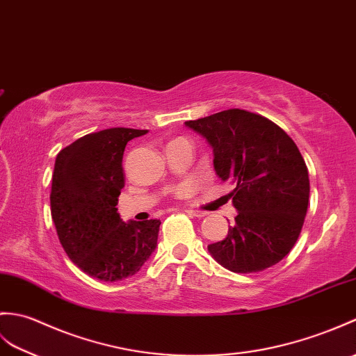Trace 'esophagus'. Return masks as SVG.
<instances>
[{
    "mask_svg": "<svg viewBox=\"0 0 356 356\" xmlns=\"http://www.w3.org/2000/svg\"><path fill=\"white\" fill-rule=\"evenodd\" d=\"M189 217H197V218H202L206 216V212H202V211H193V209H188L185 211Z\"/></svg>",
    "mask_w": 356,
    "mask_h": 356,
    "instance_id": "obj_1",
    "label": "esophagus"
}]
</instances>
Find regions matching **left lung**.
I'll list each match as a JSON object with an SVG mask.
<instances>
[{"instance_id": "left-lung-1", "label": "left lung", "mask_w": 356, "mask_h": 356, "mask_svg": "<svg viewBox=\"0 0 356 356\" xmlns=\"http://www.w3.org/2000/svg\"><path fill=\"white\" fill-rule=\"evenodd\" d=\"M213 148V168L235 184V225L209 253L234 273H258L291 252L309 202L308 168L294 140L262 115L227 109L185 122Z\"/></svg>"}]
</instances>
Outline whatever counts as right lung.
<instances>
[{
    "label": "right lung",
    "instance_id": "obj_1",
    "mask_svg": "<svg viewBox=\"0 0 356 356\" xmlns=\"http://www.w3.org/2000/svg\"><path fill=\"white\" fill-rule=\"evenodd\" d=\"M148 130L112 127L74 140L57 154L51 217L68 258L103 282L134 276L158 244L161 220L124 222L117 212L124 188L122 154Z\"/></svg>",
    "mask_w": 356,
    "mask_h": 356
}]
</instances>
